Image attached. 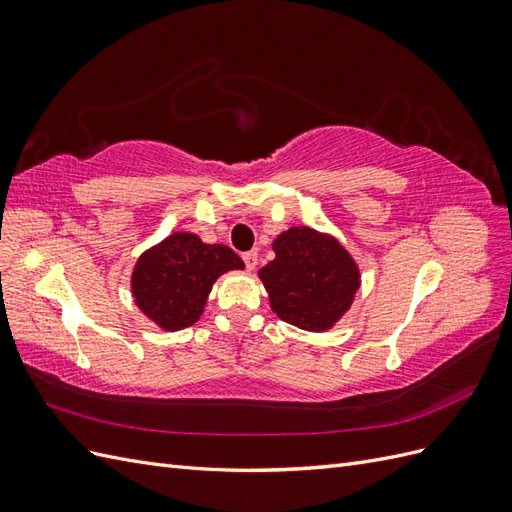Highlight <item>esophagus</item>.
<instances>
[{"mask_svg": "<svg viewBox=\"0 0 512 512\" xmlns=\"http://www.w3.org/2000/svg\"><path fill=\"white\" fill-rule=\"evenodd\" d=\"M243 262H245V269L247 271H254L258 265V254L256 252H245L243 254Z\"/></svg>", "mask_w": 512, "mask_h": 512, "instance_id": "esophagus-1", "label": "esophagus"}]
</instances>
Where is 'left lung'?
I'll use <instances>...</instances> for the list:
<instances>
[{"mask_svg":"<svg viewBox=\"0 0 512 512\" xmlns=\"http://www.w3.org/2000/svg\"><path fill=\"white\" fill-rule=\"evenodd\" d=\"M275 260L258 271L273 312L305 331H327L361 286V273L335 237L292 226L273 241Z\"/></svg>","mask_w":512,"mask_h":512,"instance_id":"8db88e82","label":"left lung"}]
</instances>
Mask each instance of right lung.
<instances>
[{
  "mask_svg": "<svg viewBox=\"0 0 512 512\" xmlns=\"http://www.w3.org/2000/svg\"><path fill=\"white\" fill-rule=\"evenodd\" d=\"M243 267L230 247L203 243L192 232H173L136 260L132 297L160 329L181 331L203 316L215 280Z\"/></svg>",
  "mask_w": 512,
  "mask_h": 512,
  "instance_id": "obj_1",
  "label": "right lung"
}]
</instances>
